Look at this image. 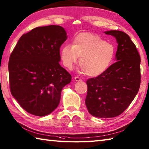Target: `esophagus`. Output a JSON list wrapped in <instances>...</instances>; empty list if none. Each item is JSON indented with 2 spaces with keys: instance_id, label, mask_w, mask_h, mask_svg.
Wrapping results in <instances>:
<instances>
[{
  "instance_id": "esophagus-1",
  "label": "esophagus",
  "mask_w": 149,
  "mask_h": 149,
  "mask_svg": "<svg viewBox=\"0 0 149 149\" xmlns=\"http://www.w3.org/2000/svg\"><path fill=\"white\" fill-rule=\"evenodd\" d=\"M74 79H75V81H81V79L79 77H74Z\"/></svg>"
}]
</instances>
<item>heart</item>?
Instances as JSON below:
<instances>
[{
	"label": "heart",
	"mask_w": 149,
	"mask_h": 149,
	"mask_svg": "<svg viewBox=\"0 0 149 149\" xmlns=\"http://www.w3.org/2000/svg\"><path fill=\"white\" fill-rule=\"evenodd\" d=\"M115 48L100 36L88 33L78 34L72 45L66 44L61 50V58L67 68L72 69L80 57L81 72L90 77H98L110 68Z\"/></svg>",
	"instance_id": "1"
}]
</instances>
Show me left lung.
Segmentation results:
<instances>
[{"label":"left lung","mask_w":149,"mask_h":149,"mask_svg":"<svg viewBox=\"0 0 149 149\" xmlns=\"http://www.w3.org/2000/svg\"><path fill=\"white\" fill-rule=\"evenodd\" d=\"M116 38L117 62L100 76L87 80L85 104L89 113L97 118L120 115L132 103L140 86V56L136 45L125 32H104Z\"/></svg>","instance_id":"obj_1"}]
</instances>
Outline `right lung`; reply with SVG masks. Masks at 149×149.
<instances>
[{"instance_id": "obj_1", "label": "right lung", "mask_w": 149, "mask_h": 149, "mask_svg": "<svg viewBox=\"0 0 149 149\" xmlns=\"http://www.w3.org/2000/svg\"><path fill=\"white\" fill-rule=\"evenodd\" d=\"M66 39L61 26H40L22 35L11 54V93L31 114L51 113L59 105L63 87L70 83L71 75L59 65L60 47Z\"/></svg>"}]
</instances>
